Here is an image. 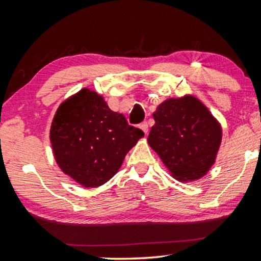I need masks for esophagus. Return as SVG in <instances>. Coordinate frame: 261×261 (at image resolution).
I'll return each mask as SVG.
<instances>
[{
	"mask_svg": "<svg viewBox=\"0 0 261 261\" xmlns=\"http://www.w3.org/2000/svg\"><path fill=\"white\" fill-rule=\"evenodd\" d=\"M139 127L145 132V134H147V132H148V124H147V122H143V123H141V124L139 125Z\"/></svg>",
	"mask_w": 261,
	"mask_h": 261,
	"instance_id": "1",
	"label": "esophagus"
}]
</instances>
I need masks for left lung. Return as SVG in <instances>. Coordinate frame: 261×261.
<instances>
[{
    "label": "left lung",
    "instance_id": "left-lung-1",
    "mask_svg": "<svg viewBox=\"0 0 261 261\" xmlns=\"http://www.w3.org/2000/svg\"><path fill=\"white\" fill-rule=\"evenodd\" d=\"M148 144L176 179L202 177L215 161L222 131L218 121L191 95L168 99L153 114Z\"/></svg>",
    "mask_w": 261,
    "mask_h": 261
}]
</instances>
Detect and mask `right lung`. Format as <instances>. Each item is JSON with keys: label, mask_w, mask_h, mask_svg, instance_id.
Segmentation results:
<instances>
[{"label": "right lung", "mask_w": 261, "mask_h": 261, "mask_svg": "<svg viewBox=\"0 0 261 261\" xmlns=\"http://www.w3.org/2000/svg\"><path fill=\"white\" fill-rule=\"evenodd\" d=\"M143 136L122 114L110 110L102 96L87 88L60 106L50 127L57 165L85 188L108 182Z\"/></svg>", "instance_id": "1"}]
</instances>
